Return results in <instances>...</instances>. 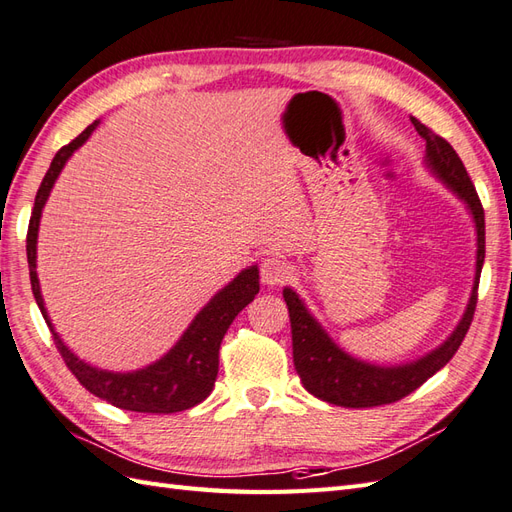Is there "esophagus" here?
Segmentation results:
<instances>
[{
	"label": "esophagus",
	"mask_w": 512,
	"mask_h": 512,
	"mask_svg": "<svg viewBox=\"0 0 512 512\" xmlns=\"http://www.w3.org/2000/svg\"><path fill=\"white\" fill-rule=\"evenodd\" d=\"M293 276V267L289 260H284L282 256H267L260 263V280L267 286H278L284 284Z\"/></svg>",
	"instance_id": "34e87169"
}]
</instances>
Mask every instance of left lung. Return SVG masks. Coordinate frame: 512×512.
Listing matches in <instances>:
<instances>
[{
    "label": "left lung",
    "instance_id": "8db88e82",
    "mask_svg": "<svg viewBox=\"0 0 512 512\" xmlns=\"http://www.w3.org/2000/svg\"><path fill=\"white\" fill-rule=\"evenodd\" d=\"M410 121H413V126L421 139L426 141L428 167L432 169L436 178L443 180V184L450 186V189L463 199L473 217V223H476L478 252L476 278H473L471 297L463 319H460L456 330L447 336V341L443 345H439L423 358L415 360V363L380 367L343 352L341 347L330 339L328 332L319 326V321L308 313V308L304 306L302 299H299V295L286 286L282 295L286 306H289L291 317L295 371L299 373V378H302V384L308 393H313L319 400L334 406L371 408L393 404L417 391L423 382L450 363L471 326L473 313H476L480 271L484 263V210L480 204V197L463 165V160L454 152V147L447 143L443 136L434 134L430 128L423 126L421 121Z\"/></svg>",
    "mask_w": 512,
    "mask_h": 512
}]
</instances>
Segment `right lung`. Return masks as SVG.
Returning <instances> with one entry per match:
<instances>
[{
	"label": "right lung",
	"mask_w": 512,
	"mask_h": 512,
	"mask_svg": "<svg viewBox=\"0 0 512 512\" xmlns=\"http://www.w3.org/2000/svg\"><path fill=\"white\" fill-rule=\"evenodd\" d=\"M97 123L99 121L91 123V126L80 136H76L69 145L58 149V154L54 156L52 165H49L39 186V193H36L26 239L32 293L49 330H52L54 343L62 360H65V365L71 369L73 376L78 378V382L86 391H91L99 400H106L112 406L134 410V413H180V410L193 408L199 402H204L210 391H213L219 371V347L223 341V334L228 332L234 317L239 315L260 291L258 267L252 265L243 269L228 286H223V289L199 310L197 317L191 321V326L180 336V341L149 367H143L139 371L117 373L91 367L89 363H84V360L73 354L69 347L62 343L58 332L52 326V321L47 317L39 276H36V239H39L41 213L49 197V191H52V186L60 176V171L65 167L69 156L89 139Z\"/></svg>",
	"instance_id": "1"
}]
</instances>
